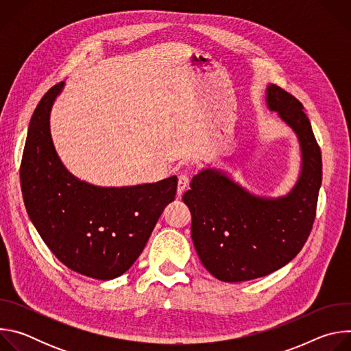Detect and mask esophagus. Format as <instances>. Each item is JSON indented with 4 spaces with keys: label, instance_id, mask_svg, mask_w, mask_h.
I'll use <instances>...</instances> for the list:
<instances>
[{
    "label": "esophagus",
    "instance_id": "34e87169",
    "mask_svg": "<svg viewBox=\"0 0 351 351\" xmlns=\"http://www.w3.org/2000/svg\"><path fill=\"white\" fill-rule=\"evenodd\" d=\"M189 183H190L189 175L182 173V175L179 176V179H178V194H179V195L189 187Z\"/></svg>",
    "mask_w": 351,
    "mask_h": 351
}]
</instances>
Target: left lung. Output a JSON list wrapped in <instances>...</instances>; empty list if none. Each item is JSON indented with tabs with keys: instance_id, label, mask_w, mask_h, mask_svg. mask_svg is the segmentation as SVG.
<instances>
[{
	"instance_id": "8db88e82",
	"label": "left lung",
	"mask_w": 351,
	"mask_h": 351,
	"mask_svg": "<svg viewBox=\"0 0 351 351\" xmlns=\"http://www.w3.org/2000/svg\"><path fill=\"white\" fill-rule=\"evenodd\" d=\"M267 104L297 134L302 172L283 197L254 195L222 171L197 173L183 202L191 213V240L207 271L223 282L267 276L289 264L306 244L322 182L321 148L303 104L276 84Z\"/></svg>"
}]
</instances>
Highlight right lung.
Returning <instances> with one entry per match:
<instances>
[{
  "mask_svg": "<svg viewBox=\"0 0 351 351\" xmlns=\"http://www.w3.org/2000/svg\"><path fill=\"white\" fill-rule=\"evenodd\" d=\"M64 82L37 104L21 164L30 221L69 269L108 280L141 254L164 208L175 199L178 178L126 187H99L75 178L61 162L49 133V112Z\"/></svg>",
  "mask_w": 351,
  "mask_h": 351,
  "instance_id": "right-lung-1",
  "label": "right lung"
}]
</instances>
